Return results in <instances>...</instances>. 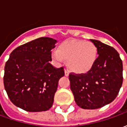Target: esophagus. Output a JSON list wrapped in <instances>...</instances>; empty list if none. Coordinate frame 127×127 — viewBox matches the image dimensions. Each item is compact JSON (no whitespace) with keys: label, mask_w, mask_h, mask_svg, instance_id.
Returning <instances> with one entry per match:
<instances>
[{"label":"esophagus","mask_w":127,"mask_h":127,"mask_svg":"<svg viewBox=\"0 0 127 127\" xmlns=\"http://www.w3.org/2000/svg\"><path fill=\"white\" fill-rule=\"evenodd\" d=\"M69 71H68L67 69H65V70H64V75H65L66 76H69Z\"/></svg>","instance_id":"34e87169"}]
</instances>
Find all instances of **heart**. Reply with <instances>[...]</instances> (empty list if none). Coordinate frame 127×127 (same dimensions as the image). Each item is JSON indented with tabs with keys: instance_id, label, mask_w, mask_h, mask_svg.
<instances>
[{
	"instance_id": "1",
	"label": "heart",
	"mask_w": 127,
	"mask_h": 127,
	"mask_svg": "<svg viewBox=\"0 0 127 127\" xmlns=\"http://www.w3.org/2000/svg\"><path fill=\"white\" fill-rule=\"evenodd\" d=\"M97 48L93 43L84 40H73L63 43L58 50L52 52V58L58 63L68 60L69 68L83 73L93 66L97 58Z\"/></svg>"
}]
</instances>
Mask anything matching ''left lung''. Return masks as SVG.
I'll return each mask as SVG.
<instances>
[{
  "label": "left lung",
  "mask_w": 127,
  "mask_h": 127,
  "mask_svg": "<svg viewBox=\"0 0 127 127\" xmlns=\"http://www.w3.org/2000/svg\"><path fill=\"white\" fill-rule=\"evenodd\" d=\"M97 48L98 57L86 73H70V88L75 101L82 109H98L117 96L123 81V62L114 47L90 39Z\"/></svg>",
  "instance_id": "1"
}]
</instances>
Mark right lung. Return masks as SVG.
<instances>
[{"mask_svg":"<svg viewBox=\"0 0 127 127\" xmlns=\"http://www.w3.org/2000/svg\"><path fill=\"white\" fill-rule=\"evenodd\" d=\"M56 40L40 37L19 46L11 53L4 66V89L15 106L27 112L52 107L63 66L50 64Z\"/></svg>","mask_w":127,"mask_h":127,"instance_id":"1","label":"right lung"}]
</instances>
